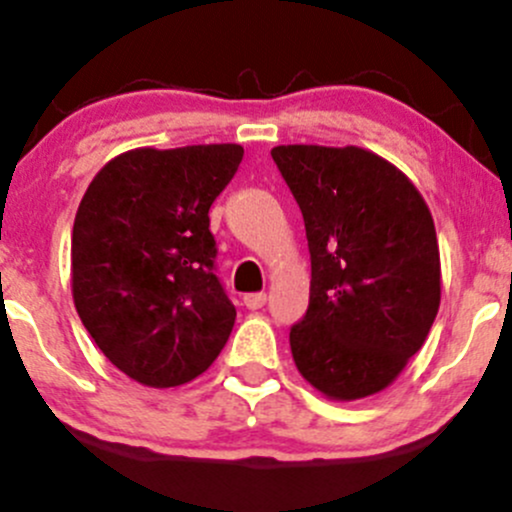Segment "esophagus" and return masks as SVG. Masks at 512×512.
Masks as SVG:
<instances>
[{
	"instance_id": "34e87169",
	"label": "esophagus",
	"mask_w": 512,
	"mask_h": 512,
	"mask_svg": "<svg viewBox=\"0 0 512 512\" xmlns=\"http://www.w3.org/2000/svg\"><path fill=\"white\" fill-rule=\"evenodd\" d=\"M244 305L249 307V310H261V307L266 305V293H249V295H244Z\"/></svg>"
}]
</instances>
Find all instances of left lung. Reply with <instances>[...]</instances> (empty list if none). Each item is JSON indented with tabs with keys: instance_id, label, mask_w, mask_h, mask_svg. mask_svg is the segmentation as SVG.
<instances>
[{
	"instance_id": "8db88e82",
	"label": "left lung",
	"mask_w": 512,
	"mask_h": 512,
	"mask_svg": "<svg viewBox=\"0 0 512 512\" xmlns=\"http://www.w3.org/2000/svg\"><path fill=\"white\" fill-rule=\"evenodd\" d=\"M273 161L305 219L312 280L290 351L332 400L388 388L425 344L442 271L430 207L366 148L276 146Z\"/></svg>"
}]
</instances>
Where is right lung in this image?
<instances>
[{"label": "right lung", "instance_id": "add662e5", "mask_svg": "<svg viewBox=\"0 0 512 512\" xmlns=\"http://www.w3.org/2000/svg\"><path fill=\"white\" fill-rule=\"evenodd\" d=\"M244 158L239 144L134 148L112 158L73 224V300L119 371L151 388L207 371L236 310L214 276L210 207Z\"/></svg>", "mask_w": 512, "mask_h": 512}]
</instances>
